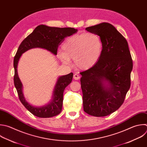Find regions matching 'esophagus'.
<instances>
[{"label":"esophagus","mask_w":147,"mask_h":147,"mask_svg":"<svg viewBox=\"0 0 147 147\" xmlns=\"http://www.w3.org/2000/svg\"><path fill=\"white\" fill-rule=\"evenodd\" d=\"M73 78H74V79L75 80H79V79L80 78V76H79L78 74H74Z\"/></svg>","instance_id":"34e87169"}]
</instances>
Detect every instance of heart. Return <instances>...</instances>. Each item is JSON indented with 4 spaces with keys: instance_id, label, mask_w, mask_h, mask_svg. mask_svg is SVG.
Instances as JSON below:
<instances>
[{
    "instance_id": "heart-1",
    "label": "heart",
    "mask_w": 147,
    "mask_h": 147,
    "mask_svg": "<svg viewBox=\"0 0 147 147\" xmlns=\"http://www.w3.org/2000/svg\"><path fill=\"white\" fill-rule=\"evenodd\" d=\"M62 50L58 55L64 63L68 64L70 59H74L78 69L87 70L92 67L100 59L103 44L97 34L85 33L66 39L62 44Z\"/></svg>"
}]
</instances>
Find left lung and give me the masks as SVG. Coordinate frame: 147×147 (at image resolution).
<instances>
[{
    "mask_svg": "<svg viewBox=\"0 0 147 147\" xmlns=\"http://www.w3.org/2000/svg\"><path fill=\"white\" fill-rule=\"evenodd\" d=\"M86 30L99 36L103 51L92 67L80 73L84 111L92 116L105 117L124 102L130 87L133 61L127 40L113 25L105 22Z\"/></svg>",
    "mask_w": 147,
    "mask_h": 147,
    "instance_id": "left-lung-1",
    "label": "left lung"
}]
</instances>
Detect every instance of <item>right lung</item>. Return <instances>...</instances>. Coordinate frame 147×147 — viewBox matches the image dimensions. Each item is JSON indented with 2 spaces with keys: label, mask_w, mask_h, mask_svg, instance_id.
<instances>
[{
  "label": "right lung",
  "mask_w": 147,
  "mask_h": 147,
  "mask_svg": "<svg viewBox=\"0 0 147 147\" xmlns=\"http://www.w3.org/2000/svg\"><path fill=\"white\" fill-rule=\"evenodd\" d=\"M73 28L49 27L44 25L37 26L33 32L28 36L20 45L14 58V82L17 89L19 99L25 107L33 115L39 118H50L61 113L63 105V96L65 89L72 81L73 73L60 77L55 86L53 99L48 105L42 107H35L30 105L25 99L22 93V85L17 73L18 61L24 53L33 48H42L57 54L59 45L67 36L77 32Z\"/></svg>",
  "instance_id": "obj_1"
}]
</instances>
